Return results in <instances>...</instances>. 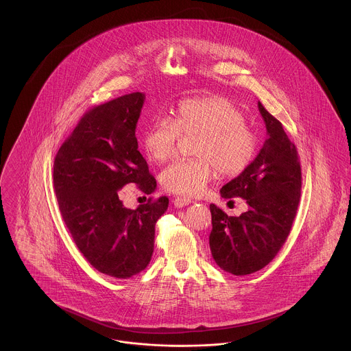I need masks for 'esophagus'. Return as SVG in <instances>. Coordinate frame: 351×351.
Here are the masks:
<instances>
[{
  "instance_id": "obj_1",
  "label": "esophagus",
  "mask_w": 351,
  "mask_h": 351,
  "mask_svg": "<svg viewBox=\"0 0 351 351\" xmlns=\"http://www.w3.org/2000/svg\"><path fill=\"white\" fill-rule=\"evenodd\" d=\"M191 199L190 197H186V196H176L175 199H173V204L176 206V207H184V206H187V204H191Z\"/></svg>"
}]
</instances>
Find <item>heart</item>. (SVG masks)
I'll list each match as a JSON object with an SVG mask.
<instances>
[{
	"mask_svg": "<svg viewBox=\"0 0 351 351\" xmlns=\"http://www.w3.org/2000/svg\"><path fill=\"white\" fill-rule=\"evenodd\" d=\"M183 136H197L195 158L176 160L161 173V184L175 194H202L214 178L243 172L257 152L256 133L245 123L238 106L222 95L189 98L178 104L173 119L155 118L143 137V147L152 161L165 162L175 155Z\"/></svg>",
	"mask_w": 351,
	"mask_h": 351,
	"instance_id": "heart-1",
	"label": "heart"
}]
</instances>
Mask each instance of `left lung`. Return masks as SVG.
I'll return each instance as SVG.
<instances>
[{
  "instance_id": "1",
  "label": "left lung",
  "mask_w": 351,
  "mask_h": 351,
  "mask_svg": "<svg viewBox=\"0 0 351 351\" xmlns=\"http://www.w3.org/2000/svg\"><path fill=\"white\" fill-rule=\"evenodd\" d=\"M268 138L250 165L221 190L222 197L239 196L249 208L229 217L210 204V249L226 272L245 276L267 267L287 241L302 190V167L295 144L281 122L258 102Z\"/></svg>"
}]
</instances>
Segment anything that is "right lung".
Instances as JSON below:
<instances>
[{
    "instance_id": "add662e5",
    "label": "right lung",
    "mask_w": 351,
    "mask_h": 351,
    "mask_svg": "<svg viewBox=\"0 0 351 351\" xmlns=\"http://www.w3.org/2000/svg\"><path fill=\"white\" fill-rule=\"evenodd\" d=\"M144 99L143 93H132L86 112L53 161V189L67 230L98 272L116 278L147 268L155 225L169 203L167 196L149 197L130 210L121 200L126 184L147 195L156 189L136 138Z\"/></svg>"
}]
</instances>
